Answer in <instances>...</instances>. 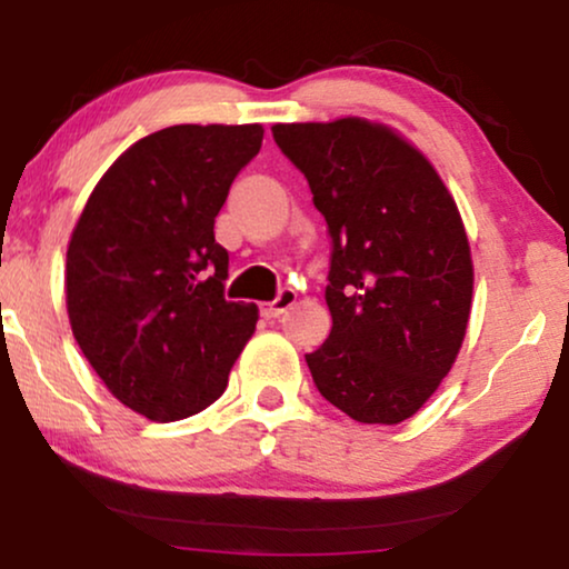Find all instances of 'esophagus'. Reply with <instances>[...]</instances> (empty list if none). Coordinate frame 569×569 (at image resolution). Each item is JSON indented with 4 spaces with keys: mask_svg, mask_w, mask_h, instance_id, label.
Listing matches in <instances>:
<instances>
[{
    "mask_svg": "<svg viewBox=\"0 0 569 569\" xmlns=\"http://www.w3.org/2000/svg\"><path fill=\"white\" fill-rule=\"evenodd\" d=\"M295 300H298V292L290 290V287H284V290H279V295L271 302H263L261 306V316L263 318H279L282 313H287L295 306Z\"/></svg>",
    "mask_w": 569,
    "mask_h": 569,
    "instance_id": "esophagus-1",
    "label": "esophagus"
}]
</instances>
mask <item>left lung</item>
<instances>
[{"label":"left lung","mask_w":569,"mask_h":569,"mask_svg":"<svg viewBox=\"0 0 569 569\" xmlns=\"http://www.w3.org/2000/svg\"><path fill=\"white\" fill-rule=\"evenodd\" d=\"M331 236V333L306 355L326 401L399 425L438 391L463 345L473 267L461 214L435 168L383 123H274Z\"/></svg>","instance_id":"left-lung-1"}]
</instances>
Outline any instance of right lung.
I'll use <instances>...</instances> for the list:
<instances>
[{
	"instance_id": "1",
	"label": "right lung",
	"mask_w": 569,
	"mask_h": 569,
	"mask_svg": "<svg viewBox=\"0 0 569 569\" xmlns=\"http://www.w3.org/2000/svg\"><path fill=\"white\" fill-rule=\"evenodd\" d=\"M259 123H178L131 144L92 189L67 248V310L123 407L176 422L217 401L259 321L224 300L214 217L261 150Z\"/></svg>"
}]
</instances>
